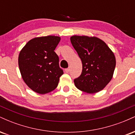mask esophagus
<instances>
[{
  "label": "esophagus",
  "instance_id": "esophagus-1",
  "mask_svg": "<svg viewBox=\"0 0 135 135\" xmlns=\"http://www.w3.org/2000/svg\"><path fill=\"white\" fill-rule=\"evenodd\" d=\"M69 71H70V69H69V68H67V69H65V72H66V73H69Z\"/></svg>",
  "mask_w": 135,
  "mask_h": 135
}]
</instances>
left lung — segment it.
<instances>
[{
	"label": "left lung",
	"instance_id": "8db88e82",
	"mask_svg": "<svg viewBox=\"0 0 135 135\" xmlns=\"http://www.w3.org/2000/svg\"><path fill=\"white\" fill-rule=\"evenodd\" d=\"M70 41L83 64L81 74L74 79L75 86L88 93L102 90L112 79L115 70L113 52L97 37L74 35Z\"/></svg>",
	"mask_w": 135,
	"mask_h": 135
}]
</instances>
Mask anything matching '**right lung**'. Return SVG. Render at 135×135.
I'll list each match as a JSON object with an SVG mask.
<instances>
[{
  "label": "right lung",
  "mask_w": 135,
  "mask_h": 135,
  "mask_svg": "<svg viewBox=\"0 0 135 135\" xmlns=\"http://www.w3.org/2000/svg\"><path fill=\"white\" fill-rule=\"evenodd\" d=\"M60 41V37L51 35L34 38L20 52L18 65L23 79L37 93L53 91L63 74L55 52Z\"/></svg>",
  "instance_id": "obj_1"
}]
</instances>
